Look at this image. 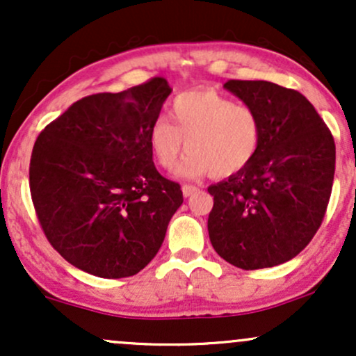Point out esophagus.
<instances>
[{"mask_svg":"<svg viewBox=\"0 0 356 356\" xmlns=\"http://www.w3.org/2000/svg\"><path fill=\"white\" fill-rule=\"evenodd\" d=\"M199 187L195 186H189V184H186V186H182V194L184 197H189V195L194 194V192H197Z\"/></svg>","mask_w":356,"mask_h":356,"instance_id":"obj_1","label":"esophagus"}]
</instances>
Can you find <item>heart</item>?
<instances>
[{
    "label": "heart",
    "mask_w": 356,
    "mask_h": 356,
    "mask_svg": "<svg viewBox=\"0 0 356 356\" xmlns=\"http://www.w3.org/2000/svg\"><path fill=\"white\" fill-rule=\"evenodd\" d=\"M170 117L157 118L150 127V149L162 169L177 164L184 147L189 154L177 174L197 179L206 174L231 177L256 159L263 142V122L248 105L211 88L191 90L177 95ZM186 142L184 143L183 140Z\"/></svg>",
    "instance_id": "obj_1"
}]
</instances>
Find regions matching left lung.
Here are the masks:
<instances>
[{"mask_svg":"<svg viewBox=\"0 0 356 356\" xmlns=\"http://www.w3.org/2000/svg\"><path fill=\"white\" fill-rule=\"evenodd\" d=\"M224 88L259 113L263 142L246 169L207 189L209 239L236 268L277 266L321 226L334 177L333 136L296 90L264 80H229Z\"/></svg>","mask_w":356,"mask_h":356,"instance_id":"1","label":"left lung"}]
</instances>
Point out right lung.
Returning <instances> with one entry per match:
<instances>
[{"mask_svg": "<svg viewBox=\"0 0 356 356\" xmlns=\"http://www.w3.org/2000/svg\"><path fill=\"white\" fill-rule=\"evenodd\" d=\"M172 88L155 76L72 105L36 138L30 191L42 229L68 263L93 276L127 277L164 243L182 204L177 182L155 169L150 127Z\"/></svg>", "mask_w": 356, "mask_h": 356, "instance_id": "right-lung-1", "label": "right lung"}]
</instances>
